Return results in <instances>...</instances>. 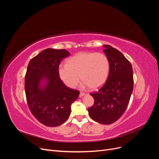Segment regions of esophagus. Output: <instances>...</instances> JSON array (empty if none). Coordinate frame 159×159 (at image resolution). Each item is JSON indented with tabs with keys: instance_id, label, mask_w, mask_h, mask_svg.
I'll list each match as a JSON object with an SVG mask.
<instances>
[{
	"instance_id": "obj_1",
	"label": "esophagus",
	"mask_w": 159,
	"mask_h": 159,
	"mask_svg": "<svg viewBox=\"0 0 159 159\" xmlns=\"http://www.w3.org/2000/svg\"><path fill=\"white\" fill-rule=\"evenodd\" d=\"M85 95V93H82V92H80V98H82L83 96H84Z\"/></svg>"
}]
</instances>
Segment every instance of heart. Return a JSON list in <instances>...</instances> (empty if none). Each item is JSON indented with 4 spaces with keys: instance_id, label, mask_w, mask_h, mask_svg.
Returning a JSON list of instances; mask_svg holds the SVG:
<instances>
[{
    "instance_id": "b5f03b06",
    "label": "heart",
    "mask_w": 159,
    "mask_h": 159,
    "mask_svg": "<svg viewBox=\"0 0 159 159\" xmlns=\"http://www.w3.org/2000/svg\"><path fill=\"white\" fill-rule=\"evenodd\" d=\"M109 61L103 53L80 52L71 57L68 64H60L58 74L63 83L75 88L81 80L84 86L98 89L105 83L109 73Z\"/></svg>"
}]
</instances>
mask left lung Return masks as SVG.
<instances>
[{"instance_id":"8db88e82","label":"left lung","mask_w":159,"mask_h":159,"mask_svg":"<svg viewBox=\"0 0 159 159\" xmlns=\"http://www.w3.org/2000/svg\"><path fill=\"white\" fill-rule=\"evenodd\" d=\"M103 48L109 61V73L103 87L90 94L95 102L88 112L96 122L109 125L121 117L127 107L133 89V72L122 53L109 45Z\"/></svg>"}]
</instances>
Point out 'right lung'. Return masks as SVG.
<instances>
[{"instance_id": "add662e5", "label": "right lung", "mask_w": 159, "mask_h": 159, "mask_svg": "<svg viewBox=\"0 0 159 159\" xmlns=\"http://www.w3.org/2000/svg\"><path fill=\"white\" fill-rule=\"evenodd\" d=\"M70 55L66 50L47 48L31 59L27 67L25 89L28 105L38 121L48 127L63 124L79 97V91L67 88L58 74L61 61Z\"/></svg>"}]
</instances>
